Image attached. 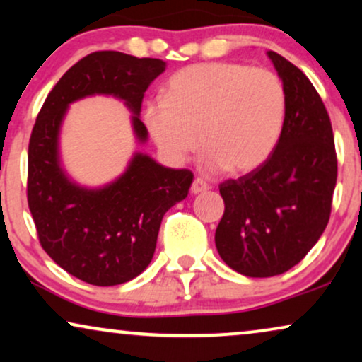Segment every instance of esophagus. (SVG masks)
Here are the masks:
<instances>
[{
  "instance_id": "1",
  "label": "esophagus",
  "mask_w": 362,
  "mask_h": 362,
  "mask_svg": "<svg viewBox=\"0 0 362 362\" xmlns=\"http://www.w3.org/2000/svg\"><path fill=\"white\" fill-rule=\"evenodd\" d=\"M207 189H209V185L205 184L202 178H195V180L192 182L190 192H192V194H202V192H205Z\"/></svg>"
}]
</instances>
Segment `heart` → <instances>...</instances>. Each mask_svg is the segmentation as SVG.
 Instances as JSON below:
<instances>
[{"label": "heart", "instance_id": "heart-1", "mask_svg": "<svg viewBox=\"0 0 362 362\" xmlns=\"http://www.w3.org/2000/svg\"><path fill=\"white\" fill-rule=\"evenodd\" d=\"M286 108V88L274 71L212 62L177 71L167 83V98L147 103L144 122L163 157L175 165L204 140L205 172L249 173L272 155Z\"/></svg>", "mask_w": 362, "mask_h": 362}]
</instances>
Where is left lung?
<instances>
[{
	"label": "left lung",
	"mask_w": 362,
	"mask_h": 362,
	"mask_svg": "<svg viewBox=\"0 0 362 362\" xmlns=\"http://www.w3.org/2000/svg\"><path fill=\"white\" fill-rule=\"evenodd\" d=\"M286 88L282 134L267 162L221 184L218 255L247 277H272L305 257L331 217L337 157L327 110L308 76L267 52Z\"/></svg>",
	"instance_id": "left-lung-1"
}]
</instances>
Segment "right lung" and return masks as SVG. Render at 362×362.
I'll use <instances>...</instances> for the list:
<instances>
[{
	"label": "right lung",
	"mask_w": 362,
	"mask_h": 362,
	"mask_svg": "<svg viewBox=\"0 0 362 362\" xmlns=\"http://www.w3.org/2000/svg\"><path fill=\"white\" fill-rule=\"evenodd\" d=\"M163 71L165 62L157 58L86 54L53 86L31 132L26 194L40 244L59 267L91 286H117L147 269L163 215L189 195L194 173L135 153L115 182L85 189L59 165V127L70 103L113 95L132 110L136 140L144 144L148 132L139 118L141 100Z\"/></svg>",
	"instance_id": "add662e5"
}]
</instances>
